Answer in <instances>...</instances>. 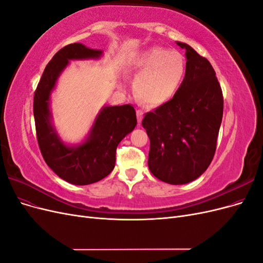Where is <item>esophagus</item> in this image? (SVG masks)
<instances>
[{"label":"esophagus","instance_id":"esophagus-1","mask_svg":"<svg viewBox=\"0 0 263 263\" xmlns=\"http://www.w3.org/2000/svg\"><path fill=\"white\" fill-rule=\"evenodd\" d=\"M142 117H144V112H142L141 109H137V119H138V123H141Z\"/></svg>","mask_w":263,"mask_h":263}]
</instances>
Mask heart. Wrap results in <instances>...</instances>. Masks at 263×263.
<instances>
[{"label":"heart","instance_id":"obj_1","mask_svg":"<svg viewBox=\"0 0 263 263\" xmlns=\"http://www.w3.org/2000/svg\"><path fill=\"white\" fill-rule=\"evenodd\" d=\"M136 79L134 92L148 105L168 102L180 87L185 74V59L177 50L151 47L139 52L132 62Z\"/></svg>","mask_w":263,"mask_h":263}]
</instances>
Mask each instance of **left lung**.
<instances>
[{
  "label": "left lung",
  "instance_id": "1",
  "mask_svg": "<svg viewBox=\"0 0 263 263\" xmlns=\"http://www.w3.org/2000/svg\"><path fill=\"white\" fill-rule=\"evenodd\" d=\"M185 49V77L173 98L149 112L142 127L150 139L149 170L169 184L197 179L211 164L222 118L224 99L210 61Z\"/></svg>",
  "mask_w": 263,
  "mask_h": 263
}]
</instances>
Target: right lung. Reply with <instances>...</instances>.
I'll return each mask as SVG.
<instances>
[{
    "mask_svg": "<svg viewBox=\"0 0 263 263\" xmlns=\"http://www.w3.org/2000/svg\"><path fill=\"white\" fill-rule=\"evenodd\" d=\"M103 51L80 43L61 48L46 66L34 95V117L39 149L57 176L76 185H86L113 171L116 148L137 125L136 110L129 105L104 106L94 121L89 136L80 145L67 146L51 123L50 94L70 60L99 59Z\"/></svg>",
    "mask_w": 263,
    "mask_h": 263,
    "instance_id": "obj_1",
    "label": "right lung"
}]
</instances>
